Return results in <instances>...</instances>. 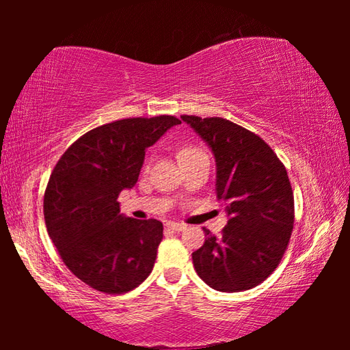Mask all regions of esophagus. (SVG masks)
Listing matches in <instances>:
<instances>
[{"instance_id": "esophagus-1", "label": "esophagus", "mask_w": 350, "mask_h": 350, "mask_svg": "<svg viewBox=\"0 0 350 350\" xmlns=\"http://www.w3.org/2000/svg\"><path fill=\"white\" fill-rule=\"evenodd\" d=\"M167 227L170 230H173V232H183V230L187 228L185 224H179V222H168Z\"/></svg>"}]
</instances>
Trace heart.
<instances>
[{
  "label": "heart",
  "instance_id": "b5f03b06",
  "mask_svg": "<svg viewBox=\"0 0 350 350\" xmlns=\"http://www.w3.org/2000/svg\"><path fill=\"white\" fill-rule=\"evenodd\" d=\"M202 154H205V151L200 150L199 146L193 144H182L179 146V150H177V159H179L180 165H183L189 161H193V159L202 156Z\"/></svg>",
  "mask_w": 350,
  "mask_h": 350
}]
</instances>
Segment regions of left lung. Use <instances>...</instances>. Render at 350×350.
I'll return each mask as SVG.
<instances>
[{
  "label": "left lung",
  "mask_w": 350,
  "mask_h": 350,
  "mask_svg": "<svg viewBox=\"0 0 350 350\" xmlns=\"http://www.w3.org/2000/svg\"><path fill=\"white\" fill-rule=\"evenodd\" d=\"M216 157V198L228 222L221 234L204 228V245L193 264L219 292L259 286L280 265L295 221V200L286 167L265 142L221 117L182 116Z\"/></svg>",
  "instance_id": "8db88e82"
}]
</instances>
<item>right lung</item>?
I'll use <instances>...</instances> for the list:
<instances>
[{
  "label": "right lung",
  "instance_id": "right-lung-1",
  "mask_svg": "<svg viewBox=\"0 0 350 350\" xmlns=\"http://www.w3.org/2000/svg\"><path fill=\"white\" fill-rule=\"evenodd\" d=\"M174 116L133 117L77 139L47 182L44 221L66 267L108 295L126 293L154 267L163 225L120 215L118 194L139 179L148 146L179 125Z\"/></svg>",
  "mask_w": 350,
  "mask_h": 350
}]
</instances>
